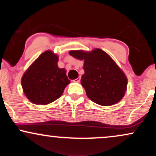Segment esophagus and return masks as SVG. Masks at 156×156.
Segmentation results:
<instances>
[{"label": "esophagus", "mask_w": 156, "mask_h": 156, "mask_svg": "<svg viewBox=\"0 0 156 156\" xmlns=\"http://www.w3.org/2000/svg\"><path fill=\"white\" fill-rule=\"evenodd\" d=\"M80 76L78 77V78H77L76 80H74V81L75 82H80Z\"/></svg>", "instance_id": "1"}]
</instances>
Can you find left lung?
<instances>
[{
  "label": "left lung",
  "mask_w": 156,
  "mask_h": 156,
  "mask_svg": "<svg viewBox=\"0 0 156 156\" xmlns=\"http://www.w3.org/2000/svg\"><path fill=\"white\" fill-rule=\"evenodd\" d=\"M71 56L83 60L84 74L80 83L88 98L98 105L117 104L125 96L127 78L107 53L101 49L92 51L70 50Z\"/></svg>",
  "instance_id": "obj_1"
}]
</instances>
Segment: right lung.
<instances>
[{"label":"right lung","instance_id":"obj_1","mask_svg":"<svg viewBox=\"0 0 156 156\" xmlns=\"http://www.w3.org/2000/svg\"><path fill=\"white\" fill-rule=\"evenodd\" d=\"M59 57L52 51L41 54L21 78L25 96L31 103L47 105L60 98L70 80L65 68L58 66Z\"/></svg>","mask_w":156,"mask_h":156}]
</instances>
